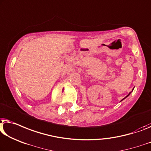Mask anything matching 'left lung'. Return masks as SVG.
<instances>
[{"instance_id": "1", "label": "left lung", "mask_w": 151, "mask_h": 151, "mask_svg": "<svg viewBox=\"0 0 151 151\" xmlns=\"http://www.w3.org/2000/svg\"><path fill=\"white\" fill-rule=\"evenodd\" d=\"M133 90H134V89H133ZM133 90H132V91H133ZM131 93H132V92H130V93H129V94H128V95H127V96H126V97H124V99H122V100H123V99H125V98H126V97H128V96L130 95V94H131Z\"/></svg>"}]
</instances>
